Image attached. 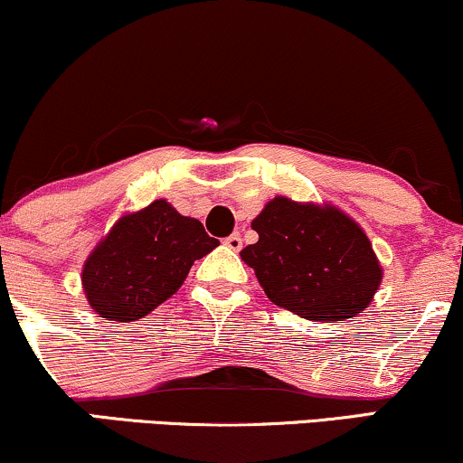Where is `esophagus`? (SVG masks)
<instances>
[{
  "label": "esophagus",
  "mask_w": 463,
  "mask_h": 463,
  "mask_svg": "<svg viewBox=\"0 0 463 463\" xmlns=\"http://www.w3.org/2000/svg\"><path fill=\"white\" fill-rule=\"evenodd\" d=\"M224 243L231 250H235V252H239V250L243 248V241H241V235H239V232H232V235H228L226 239H224Z\"/></svg>",
  "instance_id": "obj_1"
}]
</instances>
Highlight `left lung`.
I'll use <instances>...</instances> for the list:
<instances>
[{"instance_id":"left-lung-1","label":"left lung","mask_w":463,"mask_h":463,"mask_svg":"<svg viewBox=\"0 0 463 463\" xmlns=\"http://www.w3.org/2000/svg\"><path fill=\"white\" fill-rule=\"evenodd\" d=\"M252 228L259 241L243 248L241 259L276 306L336 323L371 304L382 267L364 231L338 209L278 196Z\"/></svg>"}]
</instances>
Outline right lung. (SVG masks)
Returning <instances> with one entry per match:
<instances>
[{
  "instance_id": "obj_1",
  "label": "right lung",
  "mask_w": 463,
  "mask_h": 463,
  "mask_svg": "<svg viewBox=\"0 0 463 463\" xmlns=\"http://www.w3.org/2000/svg\"><path fill=\"white\" fill-rule=\"evenodd\" d=\"M220 241L194 217L181 215L165 200L116 222L109 235L88 256L83 291L109 321H136L164 304L183 285L194 260Z\"/></svg>"
}]
</instances>
